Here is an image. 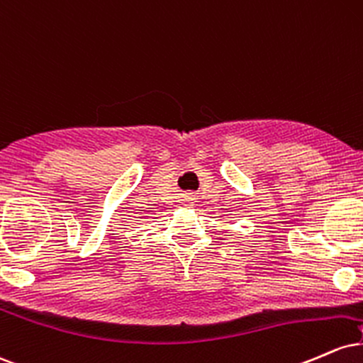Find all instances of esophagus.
Listing matches in <instances>:
<instances>
[{
	"label": "esophagus",
	"mask_w": 363,
	"mask_h": 363,
	"mask_svg": "<svg viewBox=\"0 0 363 363\" xmlns=\"http://www.w3.org/2000/svg\"><path fill=\"white\" fill-rule=\"evenodd\" d=\"M190 200H191V197H186V202H190Z\"/></svg>",
	"instance_id": "esophagus-1"
}]
</instances>
